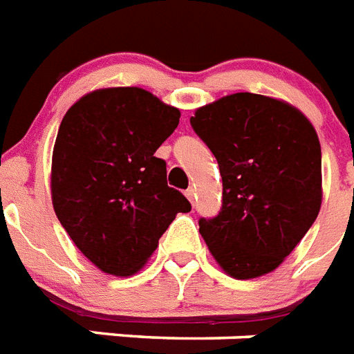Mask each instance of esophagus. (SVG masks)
Wrapping results in <instances>:
<instances>
[{
  "instance_id": "obj_1",
  "label": "esophagus",
  "mask_w": 354,
  "mask_h": 354,
  "mask_svg": "<svg viewBox=\"0 0 354 354\" xmlns=\"http://www.w3.org/2000/svg\"><path fill=\"white\" fill-rule=\"evenodd\" d=\"M185 196H187V198H189V202H191V204H195L196 189H195V187H189L187 191H185Z\"/></svg>"
}]
</instances>
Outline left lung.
Here are the masks:
<instances>
[{"mask_svg": "<svg viewBox=\"0 0 354 354\" xmlns=\"http://www.w3.org/2000/svg\"><path fill=\"white\" fill-rule=\"evenodd\" d=\"M191 126L223 176V207L201 234L232 279L271 273L321 209V145L314 126L284 100L236 93L202 105Z\"/></svg>", "mask_w": 354, "mask_h": 354, "instance_id": "left-lung-1", "label": "left lung"}]
</instances>
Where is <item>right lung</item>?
<instances>
[{
  "mask_svg": "<svg viewBox=\"0 0 354 354\" xmlns=\"http://www.w3.org/2000/svg\"><path fill=\"white\" fill-rule=\"evenodd\" d=\"M178 122V107L139 87L96 88L61 120L51 204L100 271H141L178 213L191 212L187 198L167 185L165 161L153 156Z\"/></svg>",
  "mask_w": 354,
  "mask_h": 354,
  "instance_id": "add662e5",
  "label": "right lung"
}]
</instances>
